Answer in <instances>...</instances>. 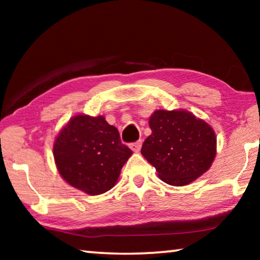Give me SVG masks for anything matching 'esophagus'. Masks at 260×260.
Returning a JSON list of instances; mask_svg holds the SVG:
<instances>
[{"label": "esophagus", "mask_w": 260, "mask_h": 260, "mask_svg": "<svg viewBox=\"0 0 260 260\" xmlns=\"http://www.w3.org/2000/svg\"><path fill=\"white\" fill-rule=\"evenodd\" d=\"M141 146H142V141H136V142H133L129 144V148L133 150L134 152H139L140 149H141Z\"/></svg>", "instance_id": "34e87169"}]
</instances>
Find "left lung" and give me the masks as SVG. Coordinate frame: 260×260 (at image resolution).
I'll return each instance as SVG.
<instances>
[{
    "label": "left lung",
    "mask_w": 260,
    "mask_h": 260,
    "mask_svg": "<svg viewBox=\"0 0 260 260\" xmlns=\"http://www.w3.org/2000/svg\"><path fill=\"white\" fill-rule=\"evenodd\" d=\"M152 131L141 153L158 177L172 186H186L210 169L217 150L212 127L186 110H157L149 119Z\"/></svg>",
    "instance_id": "8db88e82"
}]
</instances>
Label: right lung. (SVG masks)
<instances>
[{"label":"right lung","mask_w":260,"mask_h":260,"mask_svg":"<svg viewBox=\"0 0 260 260\" xmlns=\"http://www.w3.org/2000/svg\"><path fill=\"white\" fill-rule=\"evenodd\" d=\"M132 153L121 143L118 129L103 116L77 114L54 143V158L61 178L88 195L110 190Z\"/></svg>","instance_id":"right-lung-1"}]
</instances>
